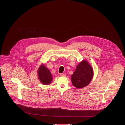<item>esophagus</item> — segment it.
I'll return each mask as SVG.
<instances>
[{
  "instance_id": "obj_1",
  "label": "esophagus",
  "mask_w": 125,
  "mask_h": 125,
  "mask_svg": "<svg viewBox=\"0 0 125 125\" xmlns=\"http://www.w3.org/2000/svg\"><path fill=\"white\" fill-rule=\"evenodd\" d=\"M60 76H65V75L64 73H60Z\"/></svg>"
}]
</instances>
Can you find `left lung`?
<instances>
[{"label": "left lung", "instance_id": "left-lung-1", "mask_svg": "<svg viewBox=\"0 0 125 125\" xmlns=\"http://www.w3.org/2000/svg\"><path fill=\"white\" fill-rule=\"evenodd\" d=\"M93 76V68L87 61L84 60L77 65L71 75V82L75 87L82 88L88 86Z\"/></svg>", "mask_w": 125, "mask_h": 125}]
</instances>
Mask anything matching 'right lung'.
<instances>
[{
  "label": "right lung",
  "instance_id": "obj_1",
  "mask_svg": "<svg viewBox=\"0 0 125 125\" xmlns=\"http://www.w3.org/2000/svg\"><path fill=\"white\" fill-rule=\"evenodd\" d=\"M38 78L43 84H49L52 80V75L50 70L42 65L39 67L38 70Z\"/></svg>",
  "mask_w": 125,
  "mask_h": 125
}]
</instances>
